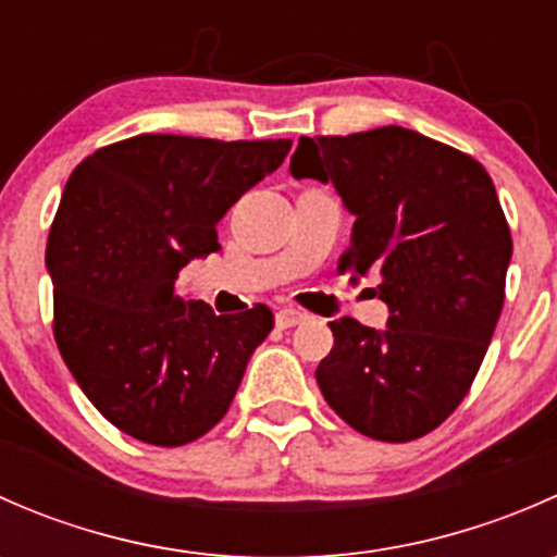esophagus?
<instances>
[{
    "instance_id": "34e87169",
    "label": "esophagus",
    "mask_w": 557,
    "mask_h": 557,
    "mask_svg": "<svg viewBox=\"0 0 557 557\" xmlns=\"http://www.w3.org/2000/svg\"><path fill=\"white\" fill-rule=\"evenodd\" d=\"M301 320H307V312L296 310V307H283V310L274 314L277 329H294V325H299Z\"/></svg>"
}]
</instances>
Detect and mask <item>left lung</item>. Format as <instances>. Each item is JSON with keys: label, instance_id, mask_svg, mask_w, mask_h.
I'll return each instance as SVG.
<instances>
[{"label": "left lung", "instance_id": "1", "mask_svg": "<svg viewBox=\"0 0 557 557\" xmlns=\"http://www.w3.org/2000/svg\"><path fill=\"white\" fill-rule=\"evenodd\" d=\"M294 177L334 183L356 215L339 274L374 272L391 318L331 320L320 393L358 434L412 442L458 409L504 307L512 234L485 166L412 128L301 137Z\"/></svg>", "mask_w": 557, "mask_h": 557}]
</instances>
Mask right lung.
Wrapping results in <instances>:
<instances>
[{
	"label": "right lung",
	"instance_id": "add662e5",
	"mask_svg": "<svg viewBox=\"0 0 557 557\" xmlns=\"http://www.w3.org/2000/svg\"><path fill=\"white\" fill-rule=\"evenodd\" d=\"M290 145L139 134L86 156L66 180L45 250L53 336L123 434L183 447L232 407L274 314L263 305L215 314L177 294V274L221 250L218 221Z\"/></svg>",
	"mask_w": 557,
	"mask_h": 557
}]
</instances>
